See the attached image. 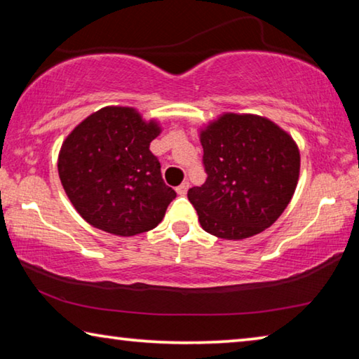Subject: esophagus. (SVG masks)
I'll return each mask as SVG.
<instances>
[{"label":"esophagus","instance_id":"34e87169","mask_svg":"<svg viewBox=\"0 0 359 359\" xmlns=\"http://www.w3.org/2000/svg\"><path fill=\"white\" fill-rule=\"evenodd\" d=\"M188 188H190V182H184V184H180L177 188H175V190H177V193L180 194V196H185L187 191H188Z\"/></svg>","mask_w":359,"mask_h":359}]
</instances>
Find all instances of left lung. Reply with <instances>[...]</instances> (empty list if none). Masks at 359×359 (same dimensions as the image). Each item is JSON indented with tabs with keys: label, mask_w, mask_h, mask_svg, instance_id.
<instances>
[{
	"label": "left lung",
	"mask_w": 359,
	"mask_h": 359,
	"mask_svg": "<svg viewBox=\"0 0 359 359\" xmlns=\"http://www.w3.org/2000/svg\"><path fill=\"white\" fill-rule=\"evenodd\" d=\"M201 187L188 190L204 231L228 241L269 228L293 198L299 150L291 136L258 115L224 114L201 133Z\"/></svg>",
	"instance_id": "left-lung-1"
}]
</instances>
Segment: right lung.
<instances>
[{"label": "right lung", "mask_w": 359, "mask_h": 359, "mask_svg": "<svg viewBox=\"0 0 359 359\" xmlns=\"http://www.w3.org/2000/svg\"><path fill=\"white\" fill-rule=\"evenodd\" d=\"M160 128L131 107H104L66 137L58 174L72 205L92 226L136 236L163 220L177 196L161 177L150 142Z\"/></svg>", "instance_id": "1"}]
</instances>
